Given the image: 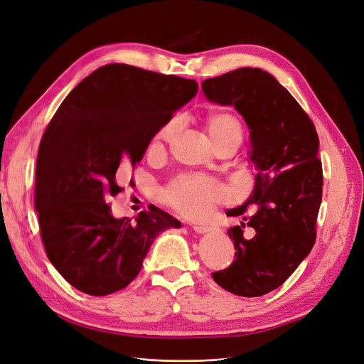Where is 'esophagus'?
Wrapping results in <instances>:
<instances>
[{
  "instance_id": "34e87169",
  "label": "esophagus",
  "mask_w": 364,
  "mask_h": 364,
  "mask_svg": "<svg viewBox=\"0 0 364 364\" xmlns=\"http://www.w3.org/2000/svg\"><path fill=\"white\" fill-rule=\"evenodd\" d=\"M193 229L196 230L197 234H208V232H213V228L205 226V225H194Z\"/></svg>"
}]
</instances>
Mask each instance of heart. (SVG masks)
<instances>
[{"label": "heart", "instance_id": "heart-1", "mask_svg": "<svg viewBox=\"0 0 364 364\" xmlns=\"http://www.w3.org/2000/svg\"><path fill=\"white\" fill-rule=\"evenodd\" d=\"M205 127L214 146L225 141H237L240 144L243 139V126L232 112L211 114L205 121ZM178 129L179 121L170 119L158 130L153 146L170 141ZM228 196L226 186L213 178L203 174H181L161 191V200L183 217L200 218L214 206L223 203Z\"/></svg>", "mask_w": 364, "mask_h": 364}]
</instances>
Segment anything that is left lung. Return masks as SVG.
<instances>
[{"instance_id":"8db88e82","label":"left lung","mask_w":364,"mask_h":364,"mask_svg":"<svg viewBox=\"0 0 364 364\" xmlns=\"http://www.w3.org/2000/svg\"><path fill=\"white\" fill-rule=\"evenodd\" d=\"M209 102L234 106L250 129V161L255 188L229 217L243 215L228 229L235 259L213 273L220 287L237 296L257 297L282 285L311 252L322 203V162L318 136L310 117L267 71L238 68L202 82ZM256 214L245 216L247 206ZM254 229L249 239L242 232Z\"/></svg>"}]
</instances>
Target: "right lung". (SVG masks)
<instances>
[{
  "label": "right lung",
  "mask_w": 364,
  "mask_h": 364,
  "mask_svg": "<svg viewBox=\"0 0 364 364\" xmlns=\"http://www.w3.org/2000/svg\"><path fill=\"white\" fill-rule=\"evenodd\" d=\"M197 94V82L124 63L83 79L43 132L35 208L47 257L74 289L91 296L123 290L136 278L165 229L181 222L150 205L135 222L114 218L121 162L135 165L151 138Z\"/></svg>",
  "instance_id": "right-lung-1"
}]
</instances>
